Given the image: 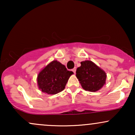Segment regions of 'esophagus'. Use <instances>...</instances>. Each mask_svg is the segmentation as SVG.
Listing matches in <instances>:
<instances>
[{
  "label": "esophagus",
  "instance_id": "1",
  "mask_svg": "<svg viewBox=\"0 0 135 135\" xmlns=\"http://www.w3.org/2000/svg\"><path fill=\"white\" fill-rule=\"evenodd\" d=\"M72 70V72H74V74H75V72H76V68H74V69H73Z\"/></svg>",
  "mask_w": 135,
  "mask_h": 135
}]
</instances>
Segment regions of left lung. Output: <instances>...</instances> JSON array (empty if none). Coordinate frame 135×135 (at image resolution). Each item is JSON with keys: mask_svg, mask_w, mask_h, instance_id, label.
<instances>
[{"mask_svg": "<svg viewBox=\"0 0 135 135\" xmlns=\"http://www.w3.org/2000/svg\"><path fill=\"white\" fill-rule=\"evenodd\" d=\"M77 68L76 76L84 90L95 92L103 87L106 80V73L89 60L82 61Z\"/></svg>", "mask_w": 135, "mask_h": 135, "instance_id": "1", "label": "left lung"}]
</instances>
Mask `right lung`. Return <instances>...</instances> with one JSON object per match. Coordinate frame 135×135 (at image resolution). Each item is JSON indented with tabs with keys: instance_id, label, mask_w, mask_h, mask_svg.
Listing matches in <instances>:
<instances>
[{
	"instance_id": "add662e5",
	"label": "right lung",
	"mask_w": 135,
	"mask_h": 135,
	"mask_svg": "<svg viewBox=\"0 0 135 135\" xmlns=\"http://www.w3.org/2000/svg\"><path fill=\"white\" fill-rule=\"evenodd\" d=\"M73 74L59 61H52L38 74V88L42 92L49 94L58 93L65 89L70 76Z\"/></svg>"
}]
</instances>
